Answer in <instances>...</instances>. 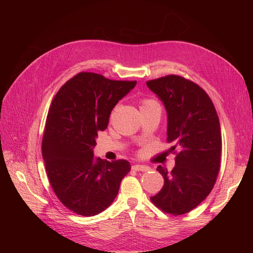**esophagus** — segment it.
<instances>
[{"instance_id":"obj_1","label":"esophagus","mask_w":253,"mask_h":253,"mask_svg":"<svg viewBox=\"0 0 253 253\" xmlns=\"http://www.w3.org/2000/svg\"><path fill=\"white\" fill-rule=\"evenodd\" d=\"M132 169L134 171H141V172H147L150 170V168L147 166H143V165H134L132 167Z\"/></svg>"}]
</instances>
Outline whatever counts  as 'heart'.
<instances>
[{"label": "heart", "mask_w": 253, "mask_h": 253, "mask_svg": "<svg viewBox=\"0 0 253 253\" xmlns=\"http://www.w3.org/2000/svg\"><path fill=\"white\" fill-rule=\"evenodd\" d=\"M153 103H155L154 100H151V99H144V100L142 101L141 103V108H144V106H148V105H151ZM140 108V109H141Z\"/></svg>", "instance_id": "b5f03b06"}]
</instances>
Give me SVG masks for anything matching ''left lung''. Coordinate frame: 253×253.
I'll return each instance as SVG.
<instances>
[{"instance_id": "left-lung-1", "label": "left lung", "mask_w": 253, "mask_h": 253, "mask_svg": "<svg viewBox=\"0 0 253 253\" xmlns=\"http://www.w3.org/2000/svg\"><path fill=\"white\" fill-rule=\"evenodd\" d=\"M147 85L167 111V140L174 144L170 150H178L171 172L157 167L165 185L151 202L181 215L200 205L216 181L221 152L218 116L210 97L192 81L170 75Z\"/></svg>"}]
</instances>
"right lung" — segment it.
Instances as JSON below:
<instances>
[{
	"label": "right lung",
	"instance_id": "1",
	"mask_svg": "<svg viewBox=\"0 0 253 253\" xmlns=\"http://www.w3.org/2000/svg\"><path fill=\"white\" fill-rule=\"evenodd\" d=\"M136 85L95 73H80L59 89L49 108L42 155L50 186L66 208L83 216L104 211L116 198L122 178L131 170L125 159L94 157L99 131Z\"/></svg>",
	"mask_w": 253,
	"mask_h": 253
}]
</instances>
